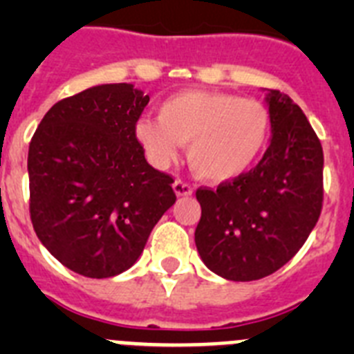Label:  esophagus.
I'll use <instances>...</instances> for the list:
<instances>
[{"label":"esophagus","instance_id":"1","mask_svg":"<svg viewBox=\"0 0 354 354\" xmlns=\"http://www.w3.org/2000/svg\"><path fill=\"white\" fill-rule=\"evenodd\" d=\"M174 192H175V195L177 196H189V195H193V187L189 186V184H186L184 183V180H180V179H177L174 183Z\"/></svg>","mask_w":354,"mask_h":354}]
</instances>
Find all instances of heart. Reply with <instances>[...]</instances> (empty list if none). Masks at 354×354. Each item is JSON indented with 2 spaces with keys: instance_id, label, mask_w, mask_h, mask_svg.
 <instances>
[{
  "instance_id": "b5f03b06",
  "label": "heart",
  "mask_w": 354,
  "mask_h": 354,
  "mask_svg": "<svg viewBox=\"0 0 354 354\" xmlns=\"http://www.w3.org/2000/svg\"><path fill=\"white\" fill-rule=\"evenodd\" d=\"M271 131L262 102L232 93L184 90L162 101L158 118H142L134 138L149 161L167 168L187 145V162L207 183H228L250 170Z\"/></svg>"
}]
</instances>
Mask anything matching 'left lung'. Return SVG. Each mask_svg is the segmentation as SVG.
Returning a JSON list of instances; mask_svg holds the SVG:
<instances>
[{
	"label": "left lung",
	"instance_id": "8db88e82",
	"mask_svg": "<svg viewBox=\"0 0 354 354\" xmlns=\"http://www.w3.org/2000/svg\"><path fill=\"white\" fill-rule=\"evenodd\" d=\"M271 143L253 170L196 192L195 245L212 273L252 282L280 270L310 236L323 207V147L296 102L268 90Z\"/></svg>",
	"mask_w": 354,
	"mask_h": 354
}]
</instances>
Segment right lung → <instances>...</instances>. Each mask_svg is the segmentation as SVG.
Segmentation results:
<instances>
[{"label": "right lung", "mask_w": 354, "mask_h": 354, "mask_svg": "<svg viewBox=\"0 0 354 354\" xmlns=\"http://www.w3.org/2000/svg\"><path fill=\"white\" fill-rule=\"evenodd\" d=\"M149 95L131 83L97 84L56 102L28 150L37 237L88 278L129 270L175 204L170 175L147 162L134 126Z\"/></svg>", "instance_id": "obj_1"}]
</instances>
